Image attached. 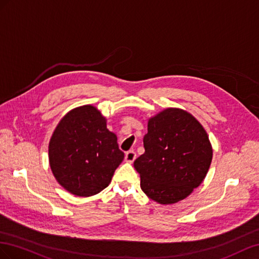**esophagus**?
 Segmentation results:
<instances>
[{
	"label": "esophagus",
	"mask_w": 259,
	"mask_h": 259,
	"mask_svg": "<svg viewBox=\"0 0 259 259\" xmlns=\"http://www.w3.org/2000/svg\"><path fill=\"white\" fill-rule=\"evenodd\" d=\"M137 157V154L135 151H129L124 155V160L127 162H134Z\"/></svg>",
	"instance_id": "esophagus-1"
}]
</instances>
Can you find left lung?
Here are the masks:
<instances>
[{"label":"left lung","instance_id":"8db88e82","mask_svg":"<svg viewBox=\"0 0 259 259\" xmlns=\"http://www.w3.org/2000/svg\"><path fill=\"white\" fill-rule=\"evenodd\" d=\"M145 152L135 160L141 189L153 201L174 204L189 196L207 175L212 149L190 113L167 108L149 119Z\"/></svg>","mask_w":259,"mask_h":259}]
</instances>
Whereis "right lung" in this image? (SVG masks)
<instances>
[{"label":"right lung","instance_id":"1","mask_svg":"<svg viewBox=\"0 0 259 259\" xmlns=\"http://www.w3.org/2000/svg\"><path fill=\"white\" fill-rule=\"evenodd\" d=\"M117 137L92 105L70 110L57 124L49 144L50 166L61 186L77 196L100 193L123 160Z\"/></svg>","mask_w":259,"mask_h":259}]
</instances>
